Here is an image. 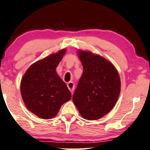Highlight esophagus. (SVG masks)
<instances>
[{"mask_svg": "<svg viewBox=\"0 0 150 150\" xmlns=\"http://www.w3.org/2000/svg\"><path fill=\"white\" fill-rule=\"evenodd\" d=\"M67 87H68L69 90L71 92V93H73V90H74V88H75L74 83L72 81H69V83H67Z\"/></svg>", "mask_w": 150, "mask_h": 150, "instance_id": "1", "label": "esophagus"}]
</instances>
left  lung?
Masks as SVG:
<instances>
[{"mask_svg":"<svg viewBox=\"0 0 150 150\" xmlns=\"http://www.w3.org/2000/svg\"><path fill=\"white\" fill-rule=\"evenodd\" d=\"M77 54L83 71L73 101L83 118L100 119L117 102L121 87L119 74L112 63L99 55L81 50Z\"/></svg>","mask_w":150,"mask_h":150,"instance_id":"obj_1","label":"left lung"}]
</instances>
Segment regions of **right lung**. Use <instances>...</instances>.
Segmentation results:
<instances>
[{
	"label": "right lung",
	"instance_id": "1",
	"mask_svg": "<svg viewBox=\"0 0 150 150\" xmlns=\"http://www.w3.org/2000/svg\"><path fill=\"white\" fill-rule=\"evenodd\" d=\"M66 51L61 50L34 63L21 81V94L25 105L42 119L56 116L62 105L71 98V92L56 71Z\"/></svg>",
	"mask_w": 150,
	"mask_h": 150
}]
</instances>
